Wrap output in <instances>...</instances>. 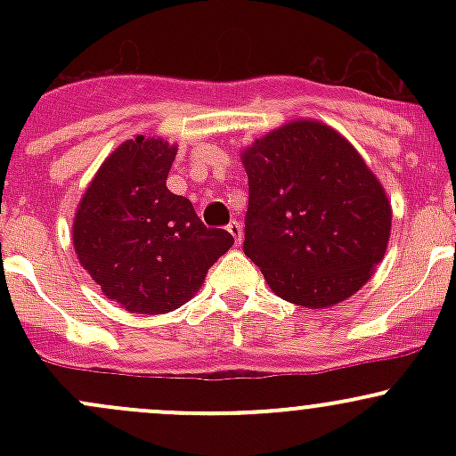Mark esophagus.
Here are the masks:
<instances>
[{"label":"esophagus","instance_id":"34e87169","mask_svg":"<svg viewBox=\"0 0 456 456\" xmlns=\"http://www.w3.org/2000/svg\"><path fill=\"white\" fill-rule=\"evenodd\" d=\"M227 232L233 236V242H236V247H240L242 245V227H240V223H238V220H232V223L227 224Z\"/></svg>","mask_w":456,"mask_h":456}]
</instances>
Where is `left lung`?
I'll list each match as a JSON object with an SVG mask.
<instances>
[{
  "instance_id": "left-lung-1",
  "label": "left lung",
  "mask_w": 456,
  "mask_h": 456,
  "mask_svg": "<svg viewBox=\"0 0 456 456\" xmlns=\"http://www.w3.org/2000/svg\"><path fill=\"white\" fill-rule=\"evenodd\" d=\"M249 178L245 256L271 291L306 309L344 302L386 254L384 185L338 130L314 118L275 127L240 151Z\"/></svg>"
}]
</instances>
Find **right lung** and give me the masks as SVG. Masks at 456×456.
Here are the masks:
<instances>
[{"label": "right lung", "mask_w": 456, "mask_h": 456, "mask_svg": "<svg viewBox=\"0 0 456 456\" xmlns=\"http://www.w3.org/2000/svg\"><path fill=\"white\" fill-rule=\"evenodd\" d=\"M176 150L160 136L123 141L101 163L72 220L79 265L130 314L183 306L233 245L232 233L207 229L194 205L165 185Z\"/></svg>", "instance_id": "right-lung-1"}]
</instances>
